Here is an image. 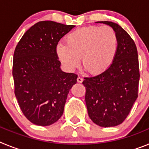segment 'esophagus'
Segmentation results:
<instances>
[{
	"instance_id": "1",
	"label": "esophagus",
	"mask_w": 149,
	"mask_h": 149,
	"mask_svg": "<svg viewBox=\"0 0 149 149\" xmlns=\"http://www.w3.org/2000/svg\"><path fill=\"white\" fill-rule=\"evenodd\" d=\"M77 82H78V83H82L83 82V78H82V77H78L77 78Z\"/></svg>"
}]
</instances>
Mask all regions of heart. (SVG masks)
<instances>
[{
    "label": "heart",
    "instance_id": "obj_1",
    "mask_svg": "<svg viewBox=\"0 0 149 149\" xmlns=\"http://www.w3.org/2000/svg\"><path fill=\"white\" fill-rule=\"evenodd\" d=\"M119 41L115 30L109 26L81 27L68 34L65 44L56 46L59 60L68 71H73L82 59L84 68L98 74L111 65L118 51Z\"/></svg>",
    "mask_w": 149,
    "mask_h": 149
}]
</instances>
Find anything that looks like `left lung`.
Listing matches in <instances>:
<instances>
[{"label":"left lung","instance_id":"1","mask_svg":"<svg viewBox=\"0 0 149 149\" xmlns=\"http://www.w3.org/2000/svg\"><path fill=\"white\" fill-rule=\"evenodd\" d=\"M110 26L118 36L119 46L113 62L105 72L84 77L89 118L96 125H119L127 118L138 97L139 60L136 46L122 27L112 22H97Z\"/></svg>","mask_w":149,"mask_h":149}]
</instances>
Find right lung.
Instances as JSON below:
<instances>
[{
  "label": "right lung",
  "mask_w": 149,
  "mask_h": 149,
  "mask_svg": "<svg viewBox=\"0 0 149 149\" xmlns=\"http://www.w3.org/2000/svg\"><path fill=\"white\" fill-rule=\"evenodd\" d=\"M74 25L42 21L27 30L13 56L15 95L30 122L51 125L63 113L67 95L77 75L60 69L56 55L59 41Z\"/></svg>",
  "instance_id": "1"
}]
</instances>
